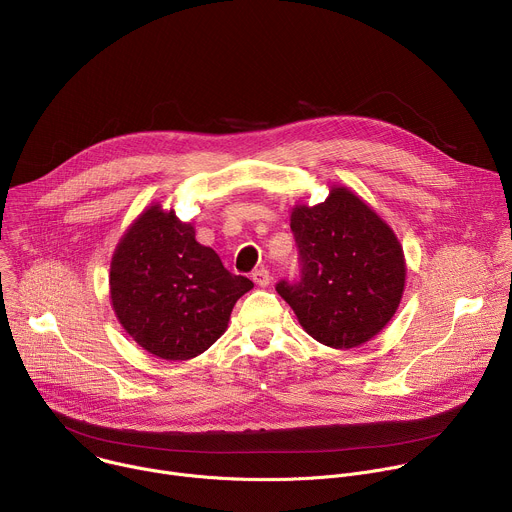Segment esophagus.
Wrapping results in <instances>:
<instances>
[{"label":"esophagus","mask_w":512,"mask_h":512,"mask_svg":"<svg viewBox=\"0 0 512 512\" xmlns=\"http://www.w3.org/2000/svg\"><path fill=\"white\" fill-rule=\"evenodd\" d=\"M251 277H253V281H255L259 287H267V285H269V281H271V275H269V271H267L265 267L255 269Z\"/></svg>","instance_id":"34e87169"}]
</instances>
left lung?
Wrapping results in <instances>:
<instances>
[{"mask_svg": "<svg viewBox=\"0 0 512 512\" xmlns=\"http://www.w3.org/2000/svg\"><path fill=\"white\" fill-rule=\"evenodd\" d=\"M302 275L277 294L304 330L332 348H354L395 316L405 287V257L393 229L352 190L334 186L316 206L291 210Z\"/></svg>", "mask_w": 512, "mask_h": 512, "instance_id": "left-lung-1", "label": "left lung"}]
</instances>
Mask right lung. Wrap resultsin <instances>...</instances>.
<instances>
[{"instance_id":"1","label":"right lung","mask_w":512,"mask_h":512,"mask_svg":"<svg viewBox=\"0 0 512 512\" xmlns=\"http://www.w3.org/2000/svg\"><path fill=\"white\" fill-rule=\"evenodd\" d=\"M174 210H143L111 259V304L125 332L154 356L188 360L227 330L253 281L225 269Z\"/></svg>"}]
</instances>
